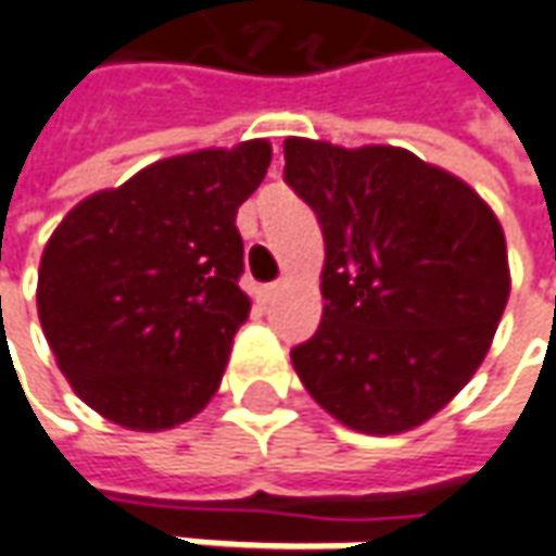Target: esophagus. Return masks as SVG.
I'll return each instance as SVG.
<instances>
[{
	"mask_svg": "<svg viewBox=\"0 0 556 556\" xmlns=\"http://www.w3.org/2000/svg\"><path fill=\"white\" fill-rule=\"evenodd\" d=\"M279 289H282L279 282H270V286H262V292H258V298H262L264 304H270V301H274V298H277V294H279Z\"/></svg>",
	"mask_w": 556,
	"mask_h": 556,
	"instance_id": "esophagus-1",
	"label": "esophagus"
}]
</instances>
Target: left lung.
Here are the masks:
<instances>
[{
	"label": "left lung",
	"instance_id": "obj_1",
	"mask_svg": "<svg viewBox=\"0 0 556 556\" xmlns=\"http://www.w3.org/2000/svg\"><path fill=\"white\" fill-rule=\"evenodd\" d=\"M286 185L326 237L323 323L292 350L307 392L343 426L426 422L484 362L508 301V252L466 182L392 146L286 139Z\"/></svg>",
	"mask_w": 556,
	"mask_h": 556
}]
</instances>
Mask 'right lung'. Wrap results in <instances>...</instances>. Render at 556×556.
Instances as JSON below:
<instances>
[{
    "mask_svg": "<svg viewBox=\"0 0 556 556\" xmlns=\"http://www.w3.org/2000/svg\"><path fill=\"white\" fill-rule=\"evenodd\" d=\"M267 167L264 139L167 157L56 225L39 319L60 371L105 420L173 429L215 395L249 316L237 206Z\"/></svg>",
    "mask_w": 556,
    "mask_h": 556,
    "instance_id": "add662e5",
    "label": "right lung"
}]
</instances>
